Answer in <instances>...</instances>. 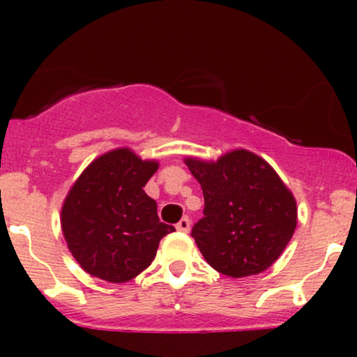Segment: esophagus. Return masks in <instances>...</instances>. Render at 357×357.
I'll list each match as a JSON object with an SVG mask.
<instances>
[{"instance_id":"esophagus-1","label":"esophagus","mask_w":357,"mask_h":357,"mask_svg":"<svg viewBox=\"0 0 357 357\" xmlns=\"http://www.w3.org/2000/svg\"><path fill=\"white\" fill-rule=\"evenodd\" d=\"M190 228H191V220L188 218V216H184V218L179 220L178 225H176V230L183 231V233L190 231Z\"/></svg>"}]
</instances>
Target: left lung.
<instances>
[{"mask_svg": "<svg viewBox=\"0 0 357 357\" xmlns=\"http://www.w3.org/2000/svg\"><path fill=\"white\" fill-rule=\"evenodd\" d=\"M202 184L203 218L191 236L213 268L228 277L267 270L297 227V203L272 166L247 149L218 161L184 159Z\"/></svg>", "mask_w": 357, "mask_h": 357, "instance_id": "left-lung-1", "label": "left lung"}]
</instances>
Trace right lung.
I'll return each mask as SVG.
<instances>
[{
    "label": "right lung",
    "mask_w": 357,
    "mask_h": 357,
    "mask_svg": "<svg viewBox=\"0 0 357 357\" xmlns=\"http://www.w3.org/2000/svg\"><path fill=\"white\" fill-rule=\"evenodd\" d=\"M158 161L129 147L99 155L85 167L61 206V231L70 253L90 275L112 284L132 280L154 260L174 227L161 223L144 186Z\"/></svg>",
    "instance_id": "add662e5"
}]
</instances>
